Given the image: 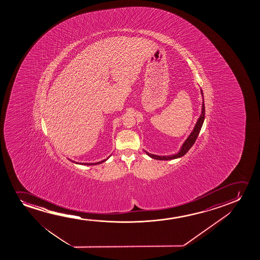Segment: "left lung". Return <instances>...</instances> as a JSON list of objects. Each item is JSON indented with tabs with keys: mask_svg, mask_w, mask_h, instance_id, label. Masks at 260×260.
I'll return each instance as SVG.
<instances>
[{
	"mask_svg": "<svg viewBox=\"0 0 260 260\" xmlns=\"http://www.w3.org/2000/svg\"><path fill=\"white\" fill-rule=\"evenodd\" d=\"M201 92L203 94V90H201ZM204 118H205V107H204V101H203V110H202V114H201V116H200L199 119H198V121H197V123L196 124V127L193 128V131H192V133L190 134L187 139L185 140V143L183 144V146H182L181 149L179 151V153H177V154H174V155H171V156H158V155H154V154H151V153H147L146 152V154L148 155V156L152 157L153 159H156V160H172V159H177V158H179V157H182L183 155H185V153L188 152L189 149L192 147V145L196 143V139H197V137L199 135L200 132H201V128H202V126L203 124V121H204Z\"/></svg>",
	"mask_w": 260,
	"mask_h": 260,
	"instance_id": "obj_1",
	"label": "left lung"
}]
</instances>
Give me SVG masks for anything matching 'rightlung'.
Instances as JSON below:
<instances>
[{
    "label": "right lung",
    "instance_id": "obj_1",
    "mask_svg": "<svg viewBox=\"0 0 260 260\" xmlns=\"http://www.w3.org/2000/svg\"><path fill=\"white\" fill-rule=\"evenodd\" d=\"M106 160H101V161H100V162H96V164H83V165H96V164H102V162H104ZM72 161H74V160H72ZM75 162V161H74ZM76 164H78V162H76Z\"/></svg>",
    "mask_w": 260,
    "mask_h": 260
}]
</instances>
